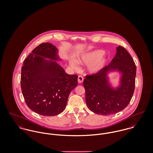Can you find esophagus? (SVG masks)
I'll return each mask as SVG.
<instances>
[{
    "mask_svg": "<svg viewBox=\"0 0 153 153\" xmlns=\"http://www.w3.org/2000/svg\"><path fill=\"white\" fill-rule=\"evenodd\" d=\"M84 80V79L82 76H78V82L79 83H82Z\"/></svg>",
    "mask_w": 153,
    "mask_h": 153,
    "instance_id": "34e87169",
    "label": "esophagus"
}]
</instances>
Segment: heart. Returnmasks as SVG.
I'll return each mask as SVG.
<instances>
[{
  "mask_svg": "<svg viewBox=\"0 0 153 153\" xmlns=\"http://www.w3.org/2000/svg\"><path fill=\"white\" fill-rule=\"evenodd\" d=\"M105 51L102 49H96L82 54L77 58L79 63L82 65H88L87 71L91 74L97 73L104 67L108 60L105 56H102ZM71 66L74 69H78L77 63L71 61Z\"/></svg>",
  "mask_w": 153,
  "mask_h": 153,
  "instance_id": "1",
  "label": "heart"
}]
</instances>
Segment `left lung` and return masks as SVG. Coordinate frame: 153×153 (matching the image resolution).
I'll list each match as a JSON object with an SVG mask.
<instances>
[{
    "mask_svg": "<svg viewBox=\"0 0 153 153\" xmlns=\"http://www.w3.org/2000/svg\"><path fill=\"white\" fill-rule=\"evenodd\" d=\"M120 74L118 84L114 86L109 74ZM136 66L129 52L122 47H117V53L108 66L98 73L86 76L83 85L85 102L95 114L109 115L125 109L131 99L135 87Z\"/></svg>",
    "mask_w": 153,
    "mask_h": 153,
    "instance_id": "left-lung-1",
    "label": "left lung"
}]
</instances>
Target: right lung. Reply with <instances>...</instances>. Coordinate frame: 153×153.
<instances>
[{
	"label": "right lung",
	"instance_id": "obj_1",
	"mask_svg": "<svg viewBox=\"0 0 153 153\" xmlns=\"http://www.w3.org/2000/svg\"><path fill=\"white\" fill-rule=\"evenodd\" d=\"M58 48L45 42L33 50L22 68L21 88L25 102L35 113L55 116L63 111L78 76L69 75L57 62Z\"/></svg>",
	"mask_w": 153,
	"mask_h": 153
}]
</instances>
